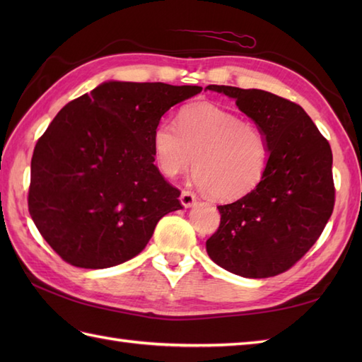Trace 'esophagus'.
<instances>
[{"instance_id": "esophagus-1", "label": "esophagus", "mask_w": 362, "mask_h": 362, "mask_svg": "<svg viewBox=\"0 0 362 362\" xmlns=\"http://www.w3.org/2000/svg\"><path fill=\"white\" fill-rule=\"evenodd\" d=\"M180 202H182L183 206H187V209H188V206H193L196 204V196L191 193V191L183 189L182 194H180Z\"/></svg>"}]
</instances>
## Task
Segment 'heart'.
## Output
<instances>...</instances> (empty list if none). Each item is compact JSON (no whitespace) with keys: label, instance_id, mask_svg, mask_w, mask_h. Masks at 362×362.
Returning a JSON list of instances; mask_svg holds the SVG:
<instances>
[{"label":"heart","instance_id":"heart-1","mask_svg":"<svg viewBox=\"0 0 362 362\" xmlns=\"http://www.w3.org/2000/svg\"><path fill=\"white\" fill-rule=\"evenodd\" d=\"M151 141L161 174L173 179L194 161L196 183L218 201L250 194L264 179L271 158L267 135L257 122L213 103L182 107L177 124L160 119Z\"/></svg>","mask_w":362,"mask_h":362}]
</instances>
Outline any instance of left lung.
Listing matches in <instances>:
<instances>
[{
  "instance_id": "left-lung-1",
  "label": "left lung",
  "mask_w": 362,
  "mask_h": 362,
  "mask_svg": "<svg viewBox=\"0 0 362 362\" xmlns=\"http://www.w3.org/2000/svg\"><path fill=\"white\" fill-rule=\"evenodd\" d=\"M235 99L264 130L271 158L259 185L219 205L221 224L206 252L218 266L245 279L286 272L319 240L334 209L333 153L298 104L264 90L209 86Z\"/></svg>"
}]
</instances>
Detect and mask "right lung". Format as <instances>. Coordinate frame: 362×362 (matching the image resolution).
Returning a JSON list of instances; mask_svg holds the SVG:
<instances>
[{
	"mask_svg": "<svg viewBox=\"0 0 362 362\" xmlns=\"http://www.w3.org/2000/svg\"><path fill=\"white\" fill-rule=\"evenodd\" d=\"M197 86L105 82L73 99L38 138L28 206L38 232L68 264L104 269L149 243L180 210V191L153 165L152 130Z\"/></svg>",
	"mask_w": 362,
	"mask_h": 362,
	"instance_id": "obj_1",
	"label": "right lung"
}]
</instances>
